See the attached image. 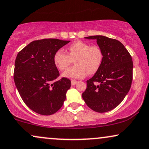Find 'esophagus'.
I'll use <instances>...</instances> for the list:
<instances>
[{
	"label": "esophagus",
	"instance_id": "1",
	"mask_svg": "<svg viewBox=\"0 0 149 149\" xmlns=\"http://www.w3.org/2000/svg\"><path fill=\"white\" fill-rule=\"evenodd\" d=\"M71 85H76L78 81H77V80H71Z\"/></svg>",
	"mask_w": 149,
	"mask_h": 149
}]
</instances>
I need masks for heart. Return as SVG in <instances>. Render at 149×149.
I'll return each mask as SVG.
<instances>
[{
	"instance_id": "obj_1",
	"label": "heart",
	"mask_w": 149,
	"mask_h": 149,
	"mask_svg": "<svg viewBox=\"0 0 149 149\" xmlns=\"http://www.w3.org/2000/svg\"><path fill=\"white\" fill-rule=\"evenodd\" d=\"M74 60L76 65L67 69L62 76L70 79H80L87 73H96L101 67L103 60L102 50L97 46H91L88 43L76 41L68 46L67 53L58 50L53 56V62L57 69L64 71Z\"/></svg>"
}]
</instances>
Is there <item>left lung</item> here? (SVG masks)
I'll return each instance as SVG.
<instances>
[{
    "instance_id": "left-lung-1",
    "label": "left lung",
    "mask_w": 149,
    "mask_h": 149,
    "mask_svg": "<svg viewBox=\"0 0 149 149\" xmlns=\"http://www.w3.org/2000/svg\"><path fill=\"white\" fill-rule=\"evenodd\" d=\"M85 38L96 39L103 52V60L99 70L87 80L82 98L95 112H108L118 106L130 90L133 69L132 57L116 39L102 35Z\"/></svg>"
}]
</instances>
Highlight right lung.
I'll return each instance as SVG.
<instances>
[{"mask_svg": "<svg viewBox=\"0 0 149 149\" xmlns=\"http://www.w3.org/2000/svg\"><path fill=\"white\" fill-rule=\"evenodd\" d=\"M70 41L44 39L30 42L16 57L14 80L30 110L42 115L57 112L66 99L71 80L60 76L53 62L55 52Z\"/></svg>", "mask_w": 149, "mask_h": 149, "instance_id": "obj_1", "label": "right lung"}]
</instances>
